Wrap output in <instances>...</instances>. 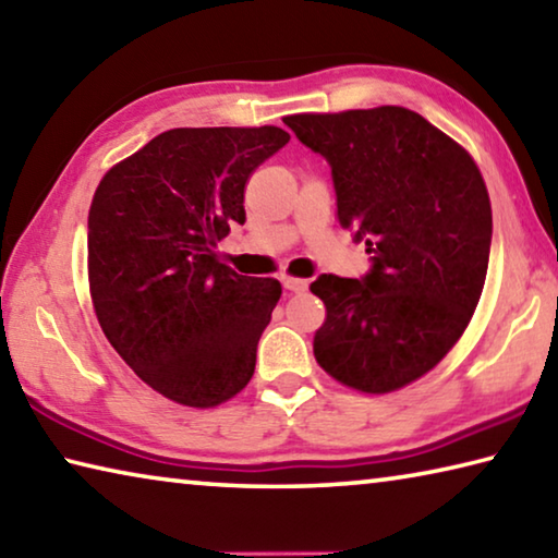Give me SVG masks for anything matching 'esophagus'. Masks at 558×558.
<instances>
[{"label":"esophagus","mask_w":558,"mask_h":558,"mask_svg":"<svg viewBox=\"0 0 558 558\" xmlns=\"http://www.w3.org/2000/svg\"><path fill=\"white\" fill-rule=\"evenodd\" d=\"M282 286L290 292H302L307 290V280L305 278H292V276H282Z\"/></svg>","instance_id":"esophagus-1"}]
</instances>
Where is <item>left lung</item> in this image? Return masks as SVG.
I'll return each instance as SVG.
<instances>
[{
	"instance_id": "obj_1",
	"label": "left lung",
	"mask_w": 558,
	"mask_h": 558,
	"mask_svg": "<svg viewBox=\"0 0 558 558\" xmlns=\"http://www.w3.org/2000/svg\"><path fill=\"white\" fill-rule=\"evenodd\" d=\"M282 122L332 167L337 219L366 239L362 280L319 276L315 359L349 389L391 393L428 374L485 288L493 206L475 159L399 106L300 112Z\"/></svg>"
}]
</instances>
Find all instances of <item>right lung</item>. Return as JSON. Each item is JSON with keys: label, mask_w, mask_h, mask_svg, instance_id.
<instances>
[{"label": "right lung", "mask_w": 558, "mask_h": 558, "mask_svg": "<svg viewBox=\"0 0 558 558\" xmlns=\"http://www.w3.org/2000/svg\"><path fill=\"white\" fill-rule=\"evenodd\" d=\"M282 128H174L110 167L88 211V286L112 349L165 399L214 409L245 389L280 300L216 243L245 221L251 174Z\"/></svg>", "instance_id": "1"}]
</instances>
